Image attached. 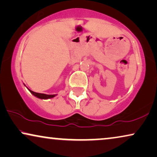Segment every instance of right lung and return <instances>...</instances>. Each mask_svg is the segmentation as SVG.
Here are the masks:
<instances>
[{"label": "right lung", "instance_id": "add662e5", "mask_svg": "<svg viewBox=\"0 0 157 157\" xmlns=\"http://www.w3.org/2000/svg\"><path fill=\"white\" fill-rule=\"evenodd\" d=\"M29 91L31 92V93L33 94V95L36 96V97L41 98V99H48V98H54L56 95H46V94H43V93H35L31 90H29Z\"/></svg>", "mask_w": 157, "mask_h": 157}]
</instances>
